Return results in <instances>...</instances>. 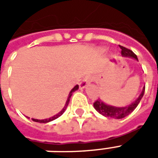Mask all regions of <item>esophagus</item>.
<instances>
[{"instance_id": "esophagus-1", "label": "esophagus", "mask_w": 158, "mask_h": 158, "mask_svg": "<svg viewBox=\"0 0 158 158\" xmlns=\"http://www.w3.org/2000/svg\"><path fill=\"white\" fill-rule=\"evenodd\" d=\"M91 80H92V79H91L90 76H85V77L82 79V81L80 82L79 85H80L81 88H85V87H86V85H87L88 84H89V83L91 82Z\"/></svg>"}]
</instances>
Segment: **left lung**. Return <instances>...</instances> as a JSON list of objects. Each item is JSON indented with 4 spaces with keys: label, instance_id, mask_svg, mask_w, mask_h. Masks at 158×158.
<instances>
[{
    "label": "left lung",
    "instance_id": "1",
    "mask_svg": "<svg viewBox=\"0 0 158 158\" xmlns=\"http://www.w3.org/2000/svg\"><path fill=\"white\" fill-rule=\"evenodd\" d=\"M119 47L121 48V53L123 56H131L133 58L138 60L137 58V56L134 53V52L129 50L128 48H125L123 46L119 45ZM144 92H145V87L143 88L142 92L139 95V96L136 99L135 102H134L131 103L130 105L128 106H124V107H115V106H109V105H106L104 102H102L101 100H96V102H94V107L96 108V110L99 113H101L102 115L105 117H108V118H114L119 119L123 118L124 117L128 116L129 113H131L135 109L136 106H138V104L140 102V100L144 96Z\"/></svg>",
    "mask_w": 158,
    "mask_h": 158
}]
</instances>
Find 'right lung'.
I'll return each instance as SVG.
<instances>
[{"mask_svg": "<svg viewBox=\"0 0 158 158\" xmlns=\"http://www.w3.org/2000/svg\"><path fill=\"white\" fill-rule=\"evenodd\" d=\"M79 89V85H77L76 86H74L73 88L72 89V90L70 91V93H69V97H68V100H67V102H66V105L65 106L63 107V109L60 112V113H58V114H56V115H55V116L52 117V118H46V119H42V120H40V119H35V118H32L33 121H35V122H38V123H48V122H51V121H52V120H54V119L57 118L58 117H60L61 115H62V113L65 112L66 108H67V106H68V105H69V100H70V97H71V96H72V94L73 91H75V90H77V89Z\"/></svg>", "mask_w": 158, "mask_h": 158, "instance_id": "obj_1", "label": "right lung"}]
</instances>
